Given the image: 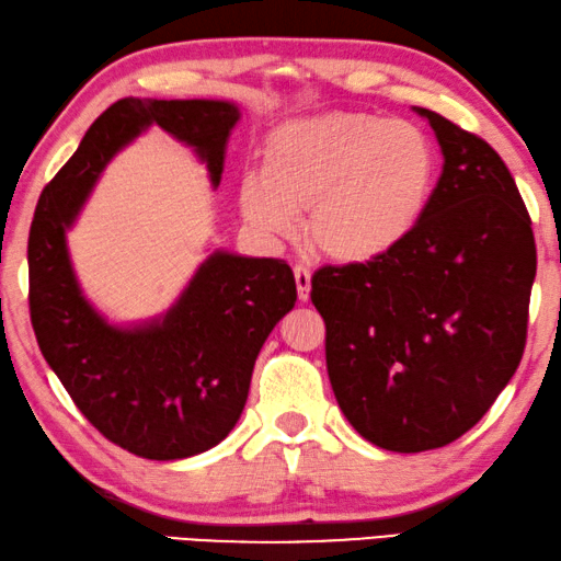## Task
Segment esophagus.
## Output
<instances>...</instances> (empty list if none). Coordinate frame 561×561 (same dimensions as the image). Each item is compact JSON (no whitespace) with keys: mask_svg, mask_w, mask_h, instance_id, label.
Instances as JSON below:
<instances>
[{"mask_svg":"<svg viewBox=\"0 0 561 561\" xmlns=\"http://www.w3.org/2000/svg\"><path fill=\"white\" fill-rule=\"evenodd\" d=\"M295 282H297V295L302 302H307L310 299V287H312V274L310 270H307L305 264H297L295 266Z\"/></svg>","mask_w":561,"mask_h":561,"instance_id":"34e87169","label":"esophagus"}]
</instances>
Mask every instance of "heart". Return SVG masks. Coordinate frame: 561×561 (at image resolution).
I'll use <instances>...</instances> for the list:
<instances>
[{
	"label": "heart",
	"mask_w": 561,
	"mask_h": 561,
	"mask_svg": "<svg viewBox=\"0 0 561 561\" xmlns=\"http://www.w3.org/2000/svg\"><path fill=\"white\" fill-rule=\"evenodd\" d=\"M435 185V149L420 126L337 112L282 124L264 141L262 172L241 183V213L256 231L307 236L335 262L386 254L416 226Z\"/></svg>",
	"instance_id": "b5f03b06"
}]
</instances>
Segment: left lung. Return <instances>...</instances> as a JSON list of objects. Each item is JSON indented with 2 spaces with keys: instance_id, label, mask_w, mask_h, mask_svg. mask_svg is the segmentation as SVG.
<instances>
[{
  "instance_id": "left-lung-1",
  "label": "left lung",
  "mask_w": 561,
  "mask_h": 561,
  "mask_svg": "<svg viewBox=\"0 0 561 561\" xmlns=\"http://www.w3.org/2000/svg\"><path fill=\"white\" fill-rule=\"evenodd\" d=\"M445 154L416 226L366 264L322 266L335 399L391 453L445 447L483 420L516 374L536 277L531 218L506 162L478 134L416 108Z\"/></svg>"
}]
</instances>
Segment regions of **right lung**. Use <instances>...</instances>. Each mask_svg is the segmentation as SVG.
Masks as SVG:
<instances>
[{
	"mask_svg": "<svg viewBox=\"0 0 561 561\" xmlns=\"http://www.w3.org/2000/svg\"><path fill=\"white\" fill-rule=\"evenodd\" d=\"M236 122L228 101L119 99L45 185L30 226V320L47 366L101 435L147 460L205 453L233 430L259 351L295 307V274L284 259L216 251L162 320L114 328L81 295L66 228L108 160L152 124L191 145L218 185Z\"/></svg>",
	"mask_w": 561,
	"mask_h": 561,
	"instance_id": "obj_1",
	"label": "right lung"
}]
</instances>
